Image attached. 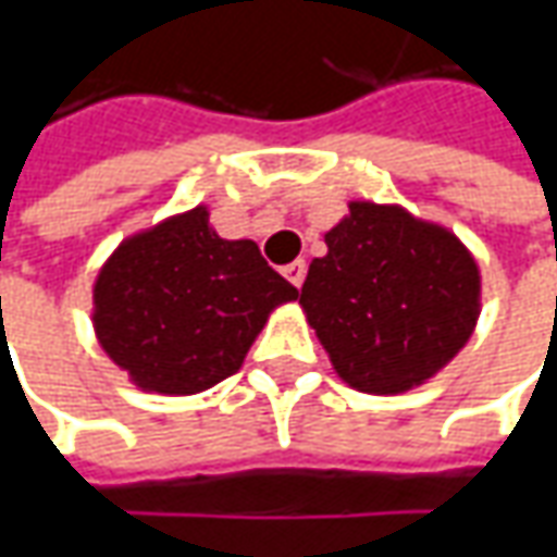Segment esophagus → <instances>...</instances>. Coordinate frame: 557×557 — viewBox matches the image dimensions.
<instances>
[{
    "mask_svg": "<svg viewBox=\"0 0 557 557\" xmlns=\"http://www.w3.org/2000/svg\"><path fill=\"white\" fill-rule=\"evenodd\" d=\"M282 272H285V278H288L294 288H300L304 278H307V260H294V263H288Z\"/></svg>",
    "mask_w": 557,
    "mask_h": 557,
    "instance_id": "obj_1",
    "label": "esophagus"
}]
</instances>
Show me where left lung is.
I'll return each mask as SVG.
<instances>
[{"mask_svg": "<svg viewBox=\"0 0 557 557\" xmlns=\"http://www.w3.org/2000/svg\"><path fill=\"white\" fill-rule=\"evenodd\" d=\"M325 245L300 307L354 391L394 396L421 387L474 334L481 269L449 228L399 203L350 201Z\"/></svg>", "mask_w": 557, "mask_h": 557, "instance_id": "left-lung-1", "label": "left lung"}]
</instances>
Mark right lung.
<instances>
[{
	"label": "right lung",
	"instance_id": "1",
	"mask_svg": "<svg viewBox=\"0 0 557 557\" xmlns=\"http://www.w3.org/2000/svg\"><path fill=\"white\" fill-rule=\"evenodd\" d=\"M297 288L253 242L220 238L207 207L129 235L92 285L101 350L148 394L188 396L245 362L269 312Z\"/></svg>",
	"mask_w": 557,
	"mask_h": 557
}]
</instances>
